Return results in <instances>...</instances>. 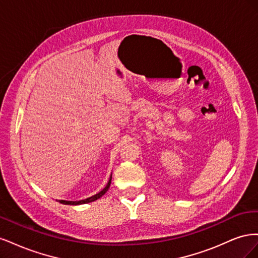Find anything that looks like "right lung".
I'll list each match as a JSON object with an SVG mask.
<instances>
[{"mask_svg":"<svg viewBox=\"0 0 258 258\" xmlns=\"http://www.w3.org/2000/svg\"><path fill=\"white\" fill-rule=\"evenodd\" d=\"M111 181H112V174L110 176V179H108V182L106 184V186L104 187V188L101 190L100 192L93 195V196L87 198V199H83V200H80V201H69V200H59L60 204L62 205H70V206H79V205H84V204H89V202H92V201H96L97 199L101 198L103 196V195L108 190V188H110V185H111Z\"/></svg>","mask_w":258,"mask_h":258,"instance_id":"add662e5","label":"right lung"}]
</instances>
